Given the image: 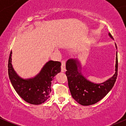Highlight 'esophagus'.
Returning <instances> with one entry per match:
<instances>
[{
  "mask_svg": "<svg viewBox=\"0 0 126 126\" xmlns=\"http://www.w3.org/2000/svg\"><path fill=\"white\" fill-rule=\"evenodd\" d=\"M66 71V63L64 61L62 62V72H64Z\"/></svg>",
  "mask_w": 126,
  "mask_h": 126,
  "instance_id": "34e87169",
  "label": "esophagus"
}]
</instances>
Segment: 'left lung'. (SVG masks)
I'll return each instance as SVG.
<instances>
[{
    "instance_id": "obj_1",
    "label": "left lung",
    "mask_w": 126,
    "mask_h": 126,
    "mask_svg": "<svg viewBox=\"0 0 126 126\" xmlns=\"http://www.w3.org/2000/svg\"><path fill=\"white\" fill-rule=\"evenodd\" d=\"M109 36L113 39L110 33ZM115 46L117 49L116 44ZM116 56L115 74L112 77L100 83L91 82L83 76L79 60H68L66 64V75L71 96L76 102L82 105H93L101 101L109 93L115 85L118 75L117 52Z\"/></svg>"
}]
</instances>
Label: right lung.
I'll return each instance as SVG.
<instances>
[{
  "instance_id": "right-lung-1",
  "label": "right lung",
  "mask_w": 126,
  "mask_h": 126,
  "mask_svg": "<svg viewBox=\"0 0 126 126\" xmlns=\"http://www.w3.org/2000/svg\"><path fill=\"white\" fill-rule=\"evenodd\" d=\"M12 52L9 57L8 71L11 83L15 91L25 101L33 105L44 103L51 93L52 81L61 71L59 62L49 60L43 66L39 72L33 77L23 79L14 69L12 65Z\"/></svg>"
}]
</instances>
